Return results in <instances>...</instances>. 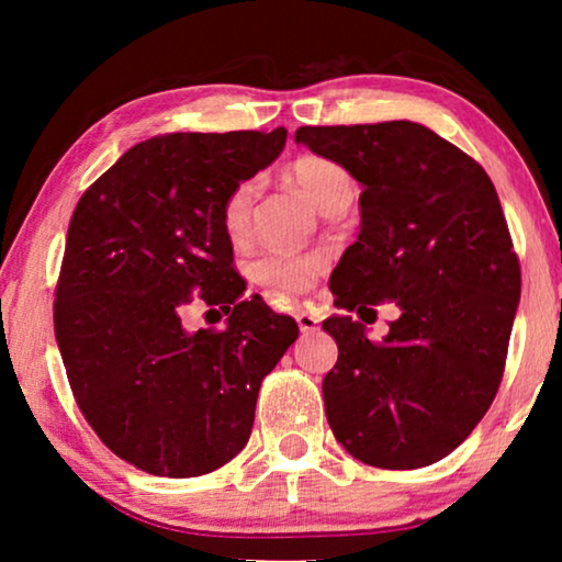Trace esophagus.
<instances>
[{"mask_svg":"<svg viewBox=\"0 0 562 562\" xmlns=\"http://www.w3.org/2000/svg\"><path fill=\"white\" fill-rule=\"evenodd\" d=\"M296 322L302 333H314V329H319V319L310 312H296Z\"/></svg>","mask_w":562,"mask_h":562,"instance_id":"1","label":"esophagus"}]
</instances>
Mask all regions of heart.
<instances>
[{"label":"heart","instance_id":"1","mask_svg":"<svg viewBox=\"0 0 562 562\" xmlns=\"http://www.w3.org/2000/svg\"><path fill=\"white\" fill-rule=\"evenodd\" d=\"M286 179L312 199L319 212L333 214L348 210L356 196V179L340 160L304 153L286 166ZM258 183L245 179L235 183L222 199L220 225L229 243L240 245L252 233V210H256ZM327 258L322 252H263L252 260L250 276L258 286L273 296H296L312 289L319 273H325Z\"/></svg>","mask_w":562,"mask_h":562}]
</instances>
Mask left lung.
<instances>
[{"label": "left lung", "instance_id": "left-lung-1", "mask_svg": "<svg viewBox=\"0 0 562 562\" xmlns=\"http://www.w3.org/2000/svg\"><path fill=\"white\" fill-rule=\"evenodd\" d=\"M294 137L363 183L358 240L329 279L345 314L322 322L337 342L322 381L329 427L366 465H432L473 432L504 375L521 271L494 183L417 122ZM386 297L403 314L383 341H368L347 312Z\"/></svg>", "mask_w": 562, "mask_h": 562}]
</instances>
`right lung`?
<instances>
[{
  "instance_id": "1",
  "label": "right lung",
  "mask_w": 562,
  "mask_h": 562,
  "mask_svg": "<svg viewBox=\"0 0 562 562\" xmlns=\"http://www.w3.org/2000/svg\"><path fill=\"white\" fill-rule=\"evenodd\" d=\"M273 133H173L130 148L76 204L53 327L83 419L106 448L150 475L194 479L248 442L260 383L299 327L263 299L240 302L227 191L283 150ZM199 297L227 330L189 334Z\"/></svg>"
}]
</instances>
